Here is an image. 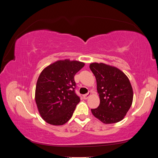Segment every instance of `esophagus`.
Instances as JSON below:
<instances>
[{
  "label": "esophagus",
  "mask_w": 158,
  "mask_h": 158,
  "mask_svg": "<svg viewBox=\"0 0 158 158\" xmlns=\"http://www.w3.org/2000/svg\"><path fill=\"white\" fill-rule=\"evenodd\" d=\"M91 94H92V93H91V92H89L88 94L84 95H83V98H84V99H87L88 98H89L90 97Z\"/></svg>",
  "instance_id": "esophagus-1"
}]
</instances>
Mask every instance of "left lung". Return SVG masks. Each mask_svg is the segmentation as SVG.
<instances>
[{
  "instance_id": "8db88e82",
  "label": "left lung",
  "mask_w": 158,
  "mask_h": 158,
  "mask_svg": "<svg viewBox=\"0 0 158 158\" xmlns=\"http://www.w3.org/2000/svg\"><path fill=\"white\" fill-rule=\"evenodd\" d=\"M89 69L97 82L99 106L92 109L93 115L104 124L122 121L132 106L133 90L127 75L113 66L93 63Z\"/></svg>"
}]
</instances>
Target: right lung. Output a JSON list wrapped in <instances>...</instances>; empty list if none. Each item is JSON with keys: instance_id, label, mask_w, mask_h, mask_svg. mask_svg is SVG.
<instances>
[{"instance_id": "add662e5", "label": "right lung", "mask_w": 158, "mask_h": 158, "mask_svg": "<svg viewBox=\"0 0 158 158\" xmlns=\"http://www.w3.org/2000/svg\"><path fill=\"white\" fill-rule=\"evenodd\" d=\"M84 63L59 60L42 70L37 79L35 100L41 118L52 125L59 126L72 117L80 99L75 94L74 76Z\"/></svg>"}]
</instances>
